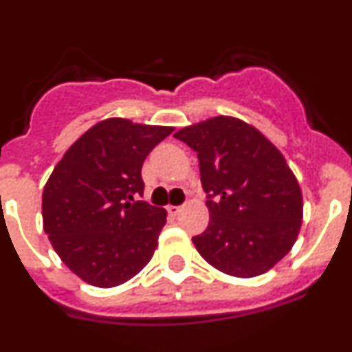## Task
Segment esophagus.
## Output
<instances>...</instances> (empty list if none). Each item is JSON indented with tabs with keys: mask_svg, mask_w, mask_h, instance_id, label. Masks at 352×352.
I'll list each match as a JSON object with an SVG mask.
<instances>
[{
	"mask_svg": "<svg viewBox=\"0 0 352 352\" xmlns=\"http://www.w3.org/2000/svg\"><path fill=\"white\" fill-rule=\"evenodd\" d=\"M166 211H168L170 216H177L180 211H182V208H180V206H168V208H166Z\"/></svg>",
	"mask_w": 352,
	"mask_h": 352,
	"instance_id": "1",
	"label": "esophagus"
}]
</instances>
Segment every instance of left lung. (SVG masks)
Here are the masks:
<instances>
[{"label":"left lung","mask_w":352,"mask_h":352,"mask_svg":"<svg viewBox=\"0 0 352 352\" xmlns=\"http://www.w3.org/2000/svg\"><path fill=\"white\" fill-rule=\"evenodd\" d=\"M173 136L197 153L209 225L192 242L208 264L255 278L291 250L303 219L300 184L281 151L250 124L228 116Z\"/></svg>","instance_id":"obj_1"}]
</instances>
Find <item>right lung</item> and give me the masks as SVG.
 <instances>
[{"instance_id": "right-lung-1", "label": "right lung", "mask_w": 352, "mask_h": 352, "mask_svg": "<svg viewBox=\"0 0 352 352\" xmlns=\"http://www.w3.org/2000/svg\"><path fill=\"white\" fill-rule=\"evenodd\" d=\"M173 127L100 120L74 141L42 194V221L56 254L85 283L113 287L153 257L166 211L143 196V162Z\"/></svg>"}]
</instances>
